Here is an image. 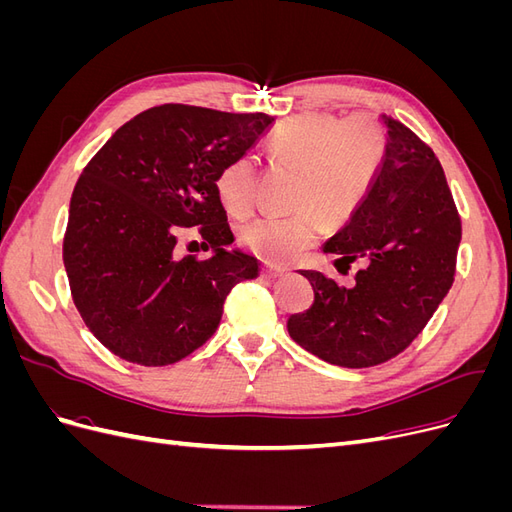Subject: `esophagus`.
I'll return each mask as SVG.
<instances>
[{
	"label": "esophagus",
	"instance_id": "esophagus-1",
	"mask_svg": "<svg viewBox=\"0 0 512 512\" xmlns=\"http://www.w3.org/2000/svg\"><path fill=\"white\" fill-rule=\"evenodd\" d=\"M286 271L280 269V267H271V265H265L262 267V277H269V280H277V277H282Z\"/></svg>",
	"mask_w": 512,
	"mask_h": 512
}]
</instances>
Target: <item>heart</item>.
Segmentation results:
<instances>
[{
  "mask_svg": "<svg viewBox=\"0 0 512 512\" xmlns=\"http://www.w3.org/2000/svg\"><path fill=\"white\" fill-rule=\"evenodd\" d=\"M271 158L299 173L290 218H260L241 228V243L271 265H286L309 250L324 230L322 218L342 224L359 209L386 156V130L367 113L339 121L333 115H303L284 121L269 136ZM258 170L241 156L222 166L215 192L222 207L245 218L256 203Z\"/></svg>",
  "mask_w": 512,
  "mask_h": 512,
  "instance_id": "obj_1",
  "label": "heart"
}]
</instances>
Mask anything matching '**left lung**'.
Wrapping results in <instances>:
<instances>
[{"mask_svg":"<svg viewBox=\"0 0 512 512\" xmlns=\"http://www.w3.org/2000/svg\"><path fill=\"white\" fill-rule=\"evenodd\" d=\"M386 156L348 224L322 245L335 262L365 258L354 286L301 271L314 303L288 318L301 348L331 365L361 369L404 352L455 280L461 220L436 153L404 123L382 115Z\"/></svg>","mask_w":512,"mask_h":512,"instance_id":"left-lung-1","label":"left lung"}]
</instances>
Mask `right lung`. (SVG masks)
<instances>
[{
    "instance_id": "1",
    "label": "right lung",
    "mask_w": 512,
    "mask_h": 512,
    "mask_svg": "<svg viewBox=\"0 0 512 512\" xmlns=\"http://www.w3.org/2000/svg\"><path fill=\"white\" fill-rule=\"evenodd\" d=\"M273 123L203 106L162 104L136 115L85 166L70 198L64 265L87 329L119 359L173 365L215 333L232 286L258 277L215 192L224 164ZM200 225L212 256L174 254Z\"/></svg>"
}]
</instances>
